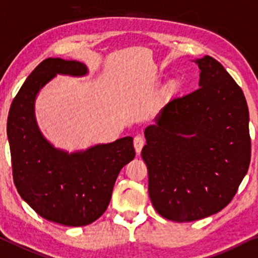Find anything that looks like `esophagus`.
Wrapping results in <instances>:
<instances>
[{"label":"esophagus","instance_id":"34e87169","mask_svg":"<svg viewBox=\"0 0 258 258\" xmlns=\"http://www.w3.org/2000/svg\"><path fill=\"white\" fill-rule=\"evenodd\" d=\"M135 149H136V152L137 154H140V152H142V149L144 147V145H145V138H144V136L142 135H138L135 137Z\"/></svg>","mask_w":258,"mask_h":258}]
</instances>
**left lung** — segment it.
Wrapping results in <instances>:
<instances>
[{
	"label": "left lung",
	"instance_id": "left-lung-1",
	"mask_svg": "<svg viewBox=\"0 0 258 258\" xmlns=\"http://www.w3.org/2000/svg\"><path fill=\"white\" fill-rule=\"evenodd\" d=\"M199 87L161 108L146 127L142 157L154 209L173 222H192L228 205L248 172L251 140L243 91L205 55L196 60Z\"/></svg>",
	"mask_w": 258,
	"mask_h": 258
}]
</instances>
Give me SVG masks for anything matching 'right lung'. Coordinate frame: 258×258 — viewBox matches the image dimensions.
Returning a JSON list of instances; mask_svg holds the SVG:
<instances>
[{
	"instance_id": "obj_1",
	"label": "right lung",
	"mask_w": 258,
	"mask_h": 258,
	"mask_svg": "<svg viewBox=\"0 0 258 258\" xmlns=\"http://www.w3.org/2000/svg\"><path fill=\"white\" fill-rule=\"evenodd\" d=\"M86 73L87 67L79 61L43 60L14 98L7 122L20 196L41 217L67 226L88 225L104 214L120 170L136 157L132 137L70 154L41 135L34 114L40 89L56 74Z\"/></svg>"
}]
</instances>
